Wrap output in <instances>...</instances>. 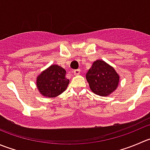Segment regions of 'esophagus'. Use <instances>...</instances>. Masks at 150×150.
Here are the masks:
<instances>
[{"label":"esophagus","mask_w":150,"mask_h":150,"mask_svg":"<svg viewBox=\"0 0 150 150\" xmlns=\"http://www.w3.org/2000/svg\"><path fill=\"white\" fill-rule=\"evenodd\" d=\"M80 72H81V70H80L79 69H75V70L73 71V74L75 75H78L80 74Z\"/></svg>","instance_id":"1"}]
</instances>
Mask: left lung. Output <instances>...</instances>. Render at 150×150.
<instances>
[{
  "label": "left lung",
  "instance_id": "8db88e82",
  "mask_svg": "<svg viewBox=\"0 0 150 150\" xmlns=\"http://www.w3.org/2000/svg\"><path fill=\"white\" fill-rule=\"evenodd\" d=\"M86 78L91 91L102 97L114 92L118 87L120 78L114 68L101 59L93 62Z\"/></svg>",
  "mask_w": 150,
  "mask_h": 150
}]
</instances>
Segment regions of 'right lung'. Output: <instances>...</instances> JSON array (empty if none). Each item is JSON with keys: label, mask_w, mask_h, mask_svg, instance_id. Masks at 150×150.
<instances>
[{"label": "right lung", "mask_w": 150, "mask_h": 150, "mask_svg": "<svg viewBox=\"0 0 150 150\" xmlns=\"http://www.w3.org/2000/svg\"><path fill=\"white\" fill-rule=\"evenodd\" d=\"M66 70L57 64L50 65L36 77V87L45 97L53 98L60 95L67 88L69 80L66 78Z\"/></svg>", "instance_id": "add662e5"}]
</instances>
